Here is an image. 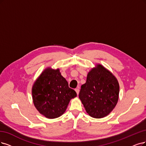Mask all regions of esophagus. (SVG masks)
Wrapping results in <instances>:
<instances>
[{
	"label": "esophagus",
	"instance_id": "obj_1",
	"mask_svg": "<svg viewBox=\"0 0 146 146\" xmlns=\"http://www.w3.org/2000/svg\"><path fill=\"white\" fill-rule=\"evenodd\" d=\"M75 91H76L77 94L78 95V94H79V90L78 88H76V89H75Z\"/></svg>",
	"mask_w": 146,
	"mask_h": 146
}]
</instances>
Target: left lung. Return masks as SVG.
<instances>
[{"label": "left lung", "mask_w": 146, "mask_h": 146, "mask_svg": "<svg viewBox=\"0 0 146 146\" xmlns=\"http://www.w3.org/2000/svg\"><path fill=\"white\" fill-rule=\"evenodd\" d=\"M118 96L119 84L117 78L101 64H97L88 72L79 98L91 117L100 118L114 110Z\"/></svg>", "instance_id": "8db88e82"}]
</instances>
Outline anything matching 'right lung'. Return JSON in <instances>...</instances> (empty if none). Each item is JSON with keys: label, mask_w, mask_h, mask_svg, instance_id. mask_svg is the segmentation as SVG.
Listing matches in <instances>:
<instances>
[{"label": "right lung", "mask_w": 146, "mask_h": 146, "mask_svg": "<svg viewBox=\"0 0 146 146\" xmlns=\"http://www.w3.org/2000/svg\"><path fill=\"white\" fill-rule=\"evenodd\" d=\"M32 99L36 109L47 118H55L66 111L72 99L77 94L68 87V82L59 72L48 67L36 79L32 88Z\"/></svg>", "instance_id": "obj_1"}]
</instances>
